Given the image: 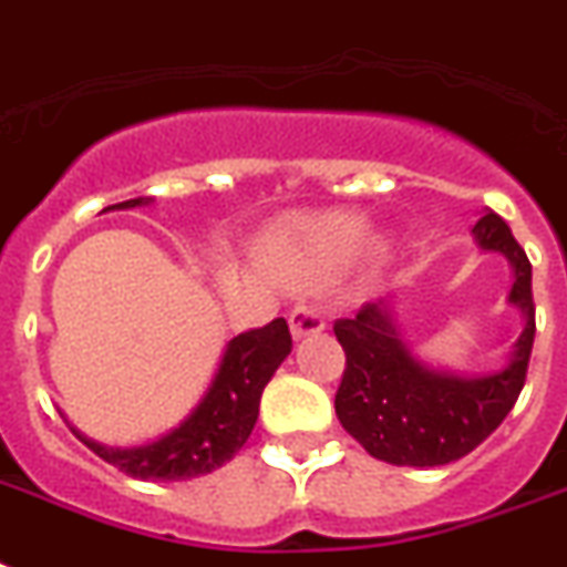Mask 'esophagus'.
Masks as SVG:
<instances>
[{
    "mask_svg": "<svg viewBox=\"0 0 567 567\" xmlns=\"http://www.w3.org/2000/svg\"><path fill=\"white\" fill-rule=\"evenodd\" d=\"M288 326H291L293 340H302L308 334H320L326 329V320L320 315V308L315 306H297L288 317Z\"/></svg>",
    "mask_w": 567,
    "mask_h": 567,
    "instance_id": "obj_1",
    "label": "esophagus"
}]
</instances>
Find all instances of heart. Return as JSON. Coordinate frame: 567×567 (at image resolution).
<instances>
[{"label":"heart","mask_w":567,"mask_h":567,"mask_svg":"<svg viewBox=\"0 0 567 567\" xmlns=\"http://www.w3.org/2000/svg\"><path fill=\"white\" fill-rule=\"evenodd\" d=\"M370 220L358 212H320L274 229L259 244V259L270 274L291 282H317L340 270L363 247ZM388 238L367 241L363 274H375L388 259Z\"/></svg>","instance_id":"obj_1"}]
</instances>
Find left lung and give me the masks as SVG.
Wrapping results in <instances>:
<instances>
[{"label":"left lung","mask_w":567,"mask_h":567,"mask_svg":"<svg viewBox=\"0 0 567 567\" xmlns=\"http://www.w3.org/2000/svg\"><path fill=\"white\" fill-rule=\"evenodd\" d=\"M472 236L483 252H501L513 268L507 302L522 311L524 326L501 370L460 375L422 361L399 331L395 293L334 323L347 352L334 411L347 434L375 460L416 468L454 463L504 422L522 393L536 334L533 268L507 220L495 212H483Z\"/></svg>","instance_id":"left-lung-1"}]
</instances>
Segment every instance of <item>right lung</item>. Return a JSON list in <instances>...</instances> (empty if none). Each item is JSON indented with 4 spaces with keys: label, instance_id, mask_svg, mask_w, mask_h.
<instances>
[{
    "label": "right lung",
    "instance_id": "right-lung-1",
    "mask_svg": "<svg viewBox=\"0 0 567 567\" xmlns=\"http://www.w3.org/2000/svg\"><path fill=\"white\" fill-rule=\"evenodd\" d=\"M148 204L151 197H133L107 209H136ZM288 355L291 331L285 317H276L274 323L229 340L200 402L172 431L151 443L104 445L81 434L75 425L69 427L86 449L136 481H192L209 475L236 457V451L247 443L259 419L261 393Z\"/></svg>",
    "mask_w": 567,
    "mask_h": 567
}]
</instances>
